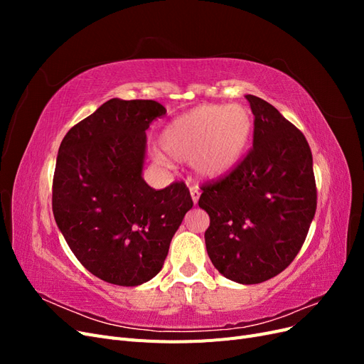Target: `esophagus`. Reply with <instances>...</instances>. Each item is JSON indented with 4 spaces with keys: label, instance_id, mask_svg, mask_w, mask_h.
I'll return each mask as SVG.
<instances>
[{
    "label": "esophagus",
    "instance_id": "obj_1",
    "mask_svg": "<svg viewBox=\"0 0 364 364\" xmlns=\"http://www.w3.org/2000/svg\"><path fill=\"white\" fill-rule=\"evenodd\" d=\"M190 194H191L193 203L197 205V202H199V197H200V190L197 188V186H191V188H190Z\"/></svg>",
    "mask_w": 364,
    "mask_h": 364
}]
</instances>
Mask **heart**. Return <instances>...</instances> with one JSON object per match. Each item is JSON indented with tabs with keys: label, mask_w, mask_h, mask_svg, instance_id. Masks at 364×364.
<instances>
[{
	"label": "heart",
	"mask_w": 364,
	"mask_h": 364,
	"mask_svg": "<svg viewBox=\"0 0 364 364\" xmlns=\"http://www.w3.org/2000/svg\"><path fill=\"white\" fill-rule=\"evenodd\" d=\"M253 118L243 105H199L173 118L161 135V147L176 161L191 162L203 181L232 171L249 146ZM165 162V156L158 155Z\"/></svg>",
	"instance_id": "b5f03b06"
}]
</instances>
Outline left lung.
I'll list each match as a JSON object with an SVG mask.
<instances>
[{
	"label": "left lung",
	"instance_id": "1",
	"mask_svg": "<svg viewBox=\"0 0 364 364\" xmlns=\"http://www.w3.org/2000/svg\"><path fill=\"white\" fill-rule=\"evenodd\" d=\"M255 117L253 149L225 179L208 185L199 206L209 215L205 243L225 278L259 284L301 250L317 194L310 146L277 107L246 95Z\"/></svg>",
	"mask_w": 364,
	"mask_h": 364
}]
</instances>
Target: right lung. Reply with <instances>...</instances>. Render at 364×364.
Masks as SVG:
<instances>
[{"mask_svg": "<svg viewBox=\"0 0 364 364\" xmlns=\"http://www.w3.org/2000/svg\"><path fill=\"white\" fill-rule=\"evenodd\" d=\"M165 112L155 100L112 98L70 129L59 147L53 179L58 228L86 270L121 287L156 277L193 208L183 183L156 191L142 178L146 130Z\"/></svg>", "mask_w": 364, "mask_h": 364, "instance_id": "1", "label": "right lung"}]
</instances>
